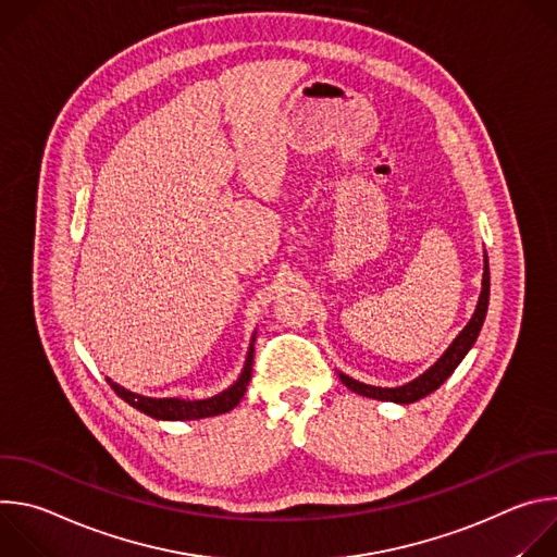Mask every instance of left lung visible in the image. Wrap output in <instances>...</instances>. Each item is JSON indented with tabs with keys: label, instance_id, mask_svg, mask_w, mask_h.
<instances>
[{
	"label": "left lung",
	"instance_id": "obj_1",
	"mask_svg": "<svg viewBox=\"0 0 557 557\" xmlns=\"http://www.w3.org/2000/svg\"><path fill=\"white\" fill-rule=\"evenodd\" d=\"M487 306H490V262L485 256V269H483V288H481V297L479 304H475V310L471 314V320L467 322V326L456 335V339L449 344V348L441 355V359L430 366L423 374H419L417 379L396 385V387H381V385H368L363 381H357L344 372H339V379L346 387H350L352 392L368 396V399H379V401H392V404H414L423 396L432 394L434 389H438L449 376L451 372L458 368V363L465 359V355L471 350V346L479 339V333L485 324V314H487Z\"/></svg>",
	"mask_w": 557,
	"mask_h": 557
}]
</instances>
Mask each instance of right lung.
<instances>
[{"mask_svg":"<svg viewBox=\"0 0 557 557\" xmlns=\"http://www.w3.org/2000/svg\"><path fill=\"white\" fill-rule=\"evenodd\" d=\"M253 344H256V333L251 337L249 350H247V359H245V368L233 381V385H228L226 389L209 396V399H176V396H165V399H153V396H143L136 392L125 389L123 385L114 383L108 376V383L112 385V389L121 396L125 404H129L132 408L140 410L143 414L158 419V421H196V419H209V417H218L224 414L228 410H233L247 392V385L251 381V370H253Z\"/></svg>","mask_w":557,"mask_h":557,"instance_id":"obj_1","label":"right lung"}]
</instances>
